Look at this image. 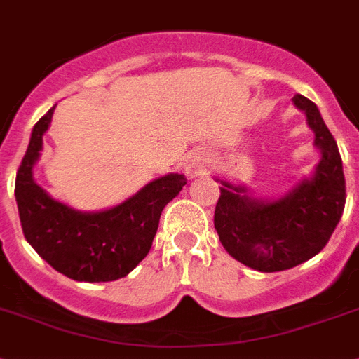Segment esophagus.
I'll return each instance as SVG.
<instances>
[{
	"mask_svg": "<svg viewBox=\"0 0 359 359\" xmlns=\"http://www.w3.org/2000/svg\"><path fill=\"white\" fill-rule=\"evenodd\" d=\"M206 155L204 153H195L191 158H189L188 162V171L189 173H194V171H198V170H203L204 165H206Z\"/></svg>",
	"mask_w": 359,
	"mask_h": 359,
	"instance_id": "esophagus-1",
	"label": "esophagus"
}]
</instances>
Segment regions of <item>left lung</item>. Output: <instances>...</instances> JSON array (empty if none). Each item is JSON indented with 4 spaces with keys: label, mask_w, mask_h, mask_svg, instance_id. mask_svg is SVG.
I'll use <instances>...</instances> for the list:
<instances>
[{
    "label": "left lung",
    "mask_w": 359,
    "mask_h": 359,
    "mask_svg": "<svg viewBox=\"0 0 359 359\" xmlns=\"http://www.w3.org/2000/svg\"><path fill=\"white\" fill-rule=\"evenodd\" d=\"M294 105L306 114L321 151L314 175L281 198H257L245 186L221 180L213 224L226 252L259 272H281L305 263L325 248L345 210L341 156L318 105L303 95Z\"/></svg>",
    "instance_id": "left-lung-1"
}]
</instances>
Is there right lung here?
<instances>
[{"mask_svg": "<svg viewBox=\"0 0 359 359\" xmlns=\"http://www.w3.org/2000/svg\"><path fill=\"white\" fill-rule=\"evenodd\" d=\"M54 107L32 128L16 175L14 195L23 236L41 259L69 279L105 283L126 277L151 248L162 210L186 184L184 175L155 179L133 197L104 212H78L54 201L34 182V164Z\"/></svg>", "mask_w": 359, "mask_h": 359, "instance_id": "obj_1", "label": "right lung"}]
</instances>
